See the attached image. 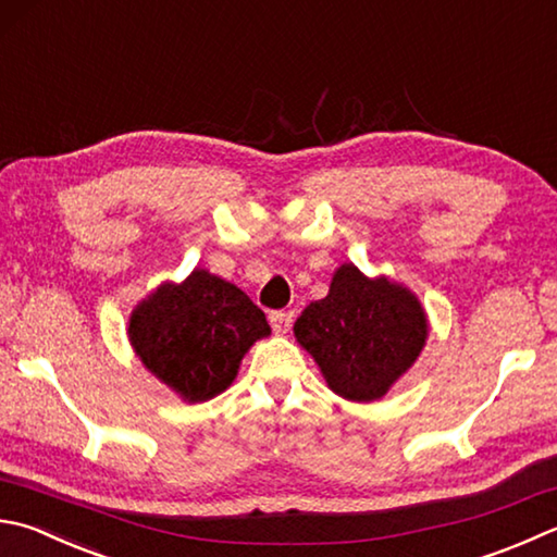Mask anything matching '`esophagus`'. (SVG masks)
I'll return each mask as SVG.
<instances>
[{
	"label": "esophagus",
	"instance_id": "34e87169",
	"mask_svg": "<svg viewBox=\"0 0 557 557\" xmlns=\"http://www.w3.org/2000/svg\"><path fill=\"white\" fill-rule=\"evenodd\" d=\"M269 324L276 334H286L293 324V312H286V310L269 312Z\"/></svg>",
	"mask_w": 557,
	"mask_h": 557
}]
</instances>
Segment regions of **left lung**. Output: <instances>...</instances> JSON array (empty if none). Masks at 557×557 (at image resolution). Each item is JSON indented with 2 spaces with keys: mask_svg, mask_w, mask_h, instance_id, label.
I'll return each mask as SVG.
<instances>
[{
  "mask_svg": "<svg viewBox=\"0 0 557 557\" xmlns=\"http://www.w3.org/2000/svg\"><path fill=\"white\" fill-rule=\"evenodd\" d=\"M293 332L334 393L371 403L414 363L426 342V318L409 290L344 264L327 298L312 300Z\"/></svg>",
  "mask_w": 557,
  "mask_h": 557,
  "instance_id": "left-lung-1",
  "label": "left lung"
}]
</instances>
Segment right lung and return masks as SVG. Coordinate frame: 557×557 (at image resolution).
I'll return each mask as SVG.
<instances>
[{"label": "right lung", "mask_w": 557, "mask_h": 557, "mask_svg": "<svg viewBox=\"0 0 557 557\" xmlns=\"http://www.w3.org/2000/svg\"><path fill=\"white\" fill-rule=\"evenodd\" d=\"M269 322L247 293L196 269L162 286L131 318V342L148 369L188 403L211 400L235 381L239 361Z\"/></svg>", "instance_id": "right-lung-1"}]
</instances>
